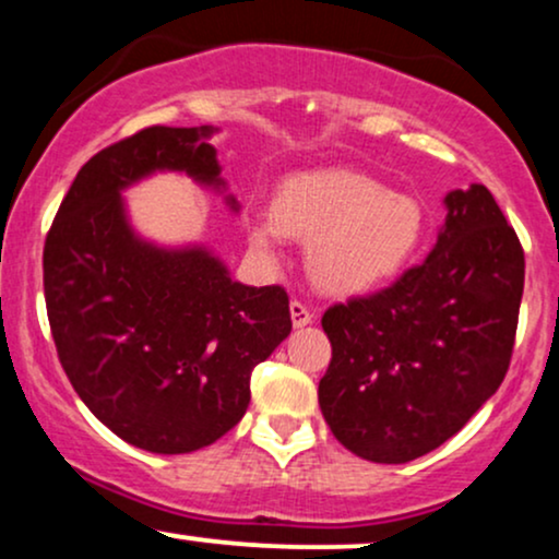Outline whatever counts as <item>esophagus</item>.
Segmentation results:
<instances>
[{"mask_svg":"<svg viewBox=\"0 0 559 559\" xmlns=\"http://www.w3.org/2000/svg\"><path fill=\"white\" fill-rule=\"evenodd\" d=\"M288 312H292L294 329H305V325L312 323V312L307 310V307L301 305V301H297V299H294L292 305H288Z\"/></svg>","mask_w":559,"mask_h":559,"instance_id":"esophagus-1","label":"esophagus"}]
</instances>
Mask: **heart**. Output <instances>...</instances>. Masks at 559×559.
<instances>
[{
  "mask_svg": "<svg viewBox=\"0 0 559 559\" xmlns=\"http://www.w3.org/2000/svg\"><path fill=\"white\" fill-rule=\"evenodd\" d=\"M249 247L281 258L286 236L307 241V271L329 294H362L407 265L423 236L418 199L355 170L297 173L278 186L273 213L247 223Z\"/></svg>",
  "mask_w": 559,
  "mask_h": 559,
  "instance_id": "heart-1",
  "label": "heart"
}]
</instances>
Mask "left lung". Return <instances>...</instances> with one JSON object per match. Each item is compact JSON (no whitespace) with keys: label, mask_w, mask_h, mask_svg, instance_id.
Segmentation results:
<instances>
[{"label":"left lung","mask_w":559,"mask_h":559,"mask_svg":"<svg viewBox=\"0 0 559 559\" xmlns=\"http://www.w3.org/2000/svg\"><path fill=\"white\" fill-rule=\"evenodd\" d=\"M426 262L323 316L333 357L318 402L342 444L400 465L441 447L510 368L525 260L484 183L444 197Z\"/></svg>","instance_id":"obj_1"}]
</instances>
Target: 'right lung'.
I'll return each mask as SVG.
<instances>
[{
    "mask_svg": "<svg viewBox=\"0 0 559 559\" xmlns=\"http://www.w3.org/2000/svg\"><path fill=\"white\" fill-rule=\"evenodd\" d=\"M213 126H152L79 170L44 243V297L75 394L128 444L210 447L243 418L254 365L292 333L281 286L230 278L207 243H157L123 191L181 173L226 194ZM230 213L239 202L226 194Z\"/></svg>",
    "mask_w": 559,
    "mask_h": 559,
    "instance_id": "1",
    "label": "right lung"
}]
</instances>
